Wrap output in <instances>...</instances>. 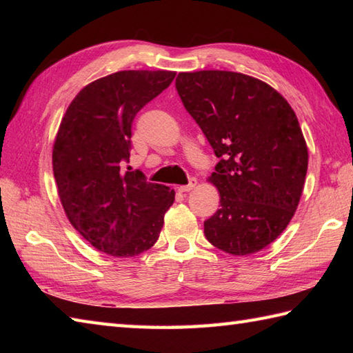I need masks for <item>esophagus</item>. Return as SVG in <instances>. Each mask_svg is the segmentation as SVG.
<instances>
[{
  "instance_id": "esophagus-1",
  "label": "esophagus",
  "mask_w": 353,
  "mask_h": 353,
  "mask_svg": "<svg viewBox=\"0 0 353 353\" xmlns=\"http://www.w3.org/2000/svg\"><path fill=\"white\" fill-rule=\"evenodd\" d=\"M196 185H197V181L196 179H190V183L188 185H182V186H179V192H188V191H191V190H194L196 188Z\"/></svg>"
}]
</instances>
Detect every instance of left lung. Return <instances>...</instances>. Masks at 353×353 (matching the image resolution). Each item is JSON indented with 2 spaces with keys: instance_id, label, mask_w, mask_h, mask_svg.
<instances>
[{
  "instance_id": "left-lung-1",
  "label": "left lung",
  "mask_w": 353,
  "mask_h": 353,
  "mask_svg": "<svg viewBox=\"0 0 353 353\" xmlns=\"http://www.w3.org/2000/svg\"><path fill=\"white\" fill-rule=\"evenodd\" d=\"M176 89L219 163L209 177L220 209L205 221L209 243L230 254L264 249L301 200L308 148L294 110L264 81L232 71L181 72Z\"/></svg>"
}]
</instances>
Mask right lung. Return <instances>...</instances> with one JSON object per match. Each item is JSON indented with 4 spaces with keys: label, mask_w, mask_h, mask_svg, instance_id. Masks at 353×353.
<instances>
[{
    "label": "right lung",
    "mask_w": 353,
    "mask_h": 353,
    "mask_svg": "<svg viewBox=\"0 0 353 353\" xmlns=\"http://www.w3.org/2000/svg\"><path fill=\"white\" fill-rule=\"evenodd\" d=\"M171 71H119L92 81L70 104L52 148L59 197L66 216L97 250L130 258L148 250L174 201L168 186L123 170L132 123L174 80Z\"/></svg>",
    "instance_id": "add662e5"
}]
</instances>
